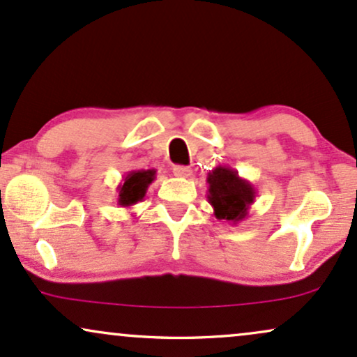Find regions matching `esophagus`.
I'll return each mask as SVG.
<instances>
[{
    "mask_svg": "<svg viewBox=\"0 0 357 357\" xmlns=\"http://www.w3.org/2000/svg\"><path fill=\"white\" fill-rule=\"evenodd\" d=\"M174 175L180 178H188L192 177V169L190 167H183V165H175L174 167Z\"/></svg>",
    "mask_w": 357,
    "mask_h": 357,
    "instance_id": "esophagus-1",
    "label": "esophagus"
}]
</instances>
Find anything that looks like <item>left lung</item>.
I'll use <instances>...</instances> for the list:
<instances>
[{
	"mask_svg": "<svg viewBox=\"0 0 357 357\" xmlns=\"http://www.w3.org/2000/svg\"><path fill=\"white\" fill-rule=\"evenodd\" d=\"M207 183V199L215 219L237 225L249 215V208L257 192L249 180L238 175L237 170L227 165L215 167L208 172Z\"/></svg>",
	"mask_w": 357,
	"mask_h": 357,
	"instance_id": "8db88e82",
	"label": "left lung"
}]
</instances>
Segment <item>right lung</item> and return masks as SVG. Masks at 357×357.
I'll return each mask as SVG.
<instances>
[{"instance_id": "1", "label": "right lung", "mask_w": 357, "mask_h": 357, "mask_svg": "<svg viewBox=\"0 0 357 357\" xmlns=\"http://www.w3.org/2000/svg\"><path fill=\"white\" fill-rule=\"evenodd\" d=\"M155 175H157V170L155 169L130 170L123 177V180H121L120 185L116 187V192H119L116 204L120 207L128 208L132 205L142 202L146 194V188L155 180Z\"/></svg>"}]
</instances>
